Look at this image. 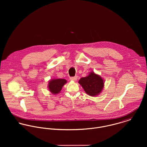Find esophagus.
<instances>
[{
	"mask_svg": "<svg viewBox=\"0 0 147 147\" xmlns=\"http://www.w3.org/2000/svg\"><path fill=\"white\" fill-rule=\"evenodd\" d=\"M70 80H71V81H74V82H75V81H76L77 80V79H78V76H75V77H71V78H70Z\"/></svg>",
	"mask_w": 147,
	"mask_h": 147,
	"instance_id": "34e87169",
	"label": "esophagus"
}]
</instances>
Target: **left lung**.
Instances as JSON below:
<instances>
[{"instance_id":"8db88e82","label":"left lung","mask_w":147,"mask_h":147,"mask_svg":"<svg viewBox=\"0 0 147 147\" xmlns=\"http://www.w3.org/2000/svg\"><path fill=\"white\" fill-rule=\"evenodd\" d=\"M85 93L90 96L99 95L104 87V79L99 75L91 71L87 76L82 78L79 82Z\"/></svg>"}]
</instances>
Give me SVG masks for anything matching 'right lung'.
<instances>
[{"label": "right lung", "mask_w": 147, "mask_h": 147, "mask_svg": "<svg viewBox=\"0 0 147 147\" xmlns=\"http://www.w3.org/2000/svg\"><path fill=\"white\" fill-rule=\"evenodd\" d=\"M67 83L63 79H52L49 81L48 89L53 94H57L61 92L64 85Z\"/></svg>", "instance_id": "add662e5"}]
</instances>
